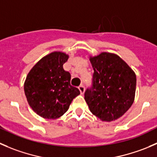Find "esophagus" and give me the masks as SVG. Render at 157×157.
I'll return each mask as SVG.
<instances>
[{
    "instance_id": "1",
    "label": "esophagus",
    "mask_w": 157,
    "mask_h": 157,
    "mask_svg": "<svg viewBox=\"0 0 157 157\" xmlns=\"http://www.w3.org/2000/svg\"><path fill=\"white\" fill-rule=\"evenodd\" d=\"M78 89H79V91H80L81 94H83L84 92H85V86H84L83 85H81L80 86L78 87Z\"/></svg>"
}]
</instances>
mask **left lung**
I'll use <instances>...</instances> for the list:
<instances>
[{
	"mask_svg": "<svg viewBox=\"0 0 157 157\" xmlns=\"http://www.w3.org/2000/svg\"><path fill=\"white\" fill-rule=\"evenodd\" d=\"M94 74L92 86L85 92L90 111L102 121H113L123 116L133 103L135 72L117 55L103 52L90 56Z\"/></svg>",
	"mask_w": 157,
	"mask_h": 157,
	"instance_id": "obj_1",
	"label": "left lung"
}]
</instances>
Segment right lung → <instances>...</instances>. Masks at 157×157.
<instances>
[{"label":"right lung","mask_w":157,"mask_h":157,"mask_svg":"<svg viewBox=\"0 0 157 157\" xmlns=\"http://www.w3.org/2000/svg\"><path fill=\"white\" fill-rule=\"evenodd\" d=\"M69 55L52 52L45 56L31 69L24 82L28 104L34 112L46 119L63 116L72 100L80 94L71 85V75L63 69Z\"/></svg>","instance_id":"add662e5"}]
</instances>
